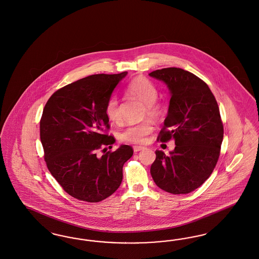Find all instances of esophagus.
I'll return each mask as SVG.
<instances>
[{
    "instance_id": "1",
    "label": "esophagus",
    "mask_w": 259,
    "mask_h": 259,
    "mask_svg": "<svg viewBox=\"0 0 259 259\" xmlns=\"http://www.w3.org/2000/svg\"><path fill=\"white\" fill-rule=\"evenodd\" d=\"M133 149H134V152H139V151H142V150L145 149V146H141V145H135Z\"/></svg>"
}]
</instances>
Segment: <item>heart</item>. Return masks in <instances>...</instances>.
I'll return each instance as SVG.
<instances>
[{
    "instance_id": "obj_1",
    "label": "heart",
    "mask_w": 259,
    "mask_h": 259,
    "mask_svg": "<svg viewBox=\"0 0 259 259\" xmlns=\"http://www.w3.org/2000/svg\"><path fill=\"white\" fill-rule=\"evenodd\" d=\"M128 92L135 96L142 99L147 105V113L157 117L161 114V107L155 103L158 97V91L155 84L144 76H139L133 79L128 84ZM105 113L108 119L112 122H118L120 120V109L119 101L116 96L109 99L105 107ZM153 126L149 121H145L139 124H134L127 127L120 135V141L129 144H143L146 137L151 134Z\"/></svg>"
}]
</instances>
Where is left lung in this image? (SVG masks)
I'll use <instances>...</instances> for the list:
<instances>
[{
  "mask_svg": "<svg viewBox=\"0 0 259 259\" xmlns=\"http://www.w3.org/2000/svg\"><path fill=\"white\" fill-rule=\"evenodd\" d=\"M149 76L166 83L170 93L158 139L176 143L168 156L156 150L150 174L156 185L167 193H191L211 176L220 156L224 126L217 101L206 83L184 69L163 68Z\"/></svg>",
  "mask_w": 259,
  "mask_h": 259,
  "instance_id": "8db88e82",
  "label": "left lung"
}]
</instances>
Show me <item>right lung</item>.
I'll return each instance as SVG.
<instances>
[{"instance_id":"obj_1","label":"right lung","mask_w":259,"mask_h":259,"mask_svg":"<svg viewBox=\"0 0 259 259\" xmlns=\"http://www.w3.org/2000/svg\"><path fill=\"white\" fill-rule=\"evenodd\" d=\"M126 75L88 76L53 93L44 107L40 140L47 167L77 199L98 202L113 195L121 184L125 162L133 155L130 145H121L97 156L98 149L115 142L104 133L110 128L105 107Z\"/></svg>"}]
</instances>
